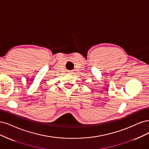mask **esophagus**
<instances>
[{"label": "esophagus", "instance_id": "34e87169", "mask_svg": "<svg viewBox=\"0 0 149 149\" xmlns=\"http://www.w3.org/2000/svg\"><path fill=\"white\" fill-rule=\"evenodd\" d=\"M68 73H69V74H73V73H72V71H70V70L68 72Z\"/></svg>", "mask_w": 149, "mask_h": 149}]
</instances>
